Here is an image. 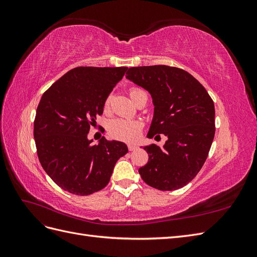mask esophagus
<instances>
[{"label": "esophagus", "mask_w": 257, "mask_h": 257, "mask_svg": "<svg viewBox=\"0 0 257 257\" xmlns=\"http://www.w3.org/2000/svg\"><path fill=\"white\" fill-rule=\"evenodd\" d=\"M137 149V147L134 145H128V150L130 151H135Z\"/></svg>", "instance_id": "1"}]
</instances>
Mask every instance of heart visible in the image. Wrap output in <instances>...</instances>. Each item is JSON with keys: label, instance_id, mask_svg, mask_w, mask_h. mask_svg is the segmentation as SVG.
<instances>
[{"label": "heart", "instance_id": "1", "mask_svg": "<svg viewBox=\"0 0 257 257\" xmlns=\"http://www.w3.org/2000/svg\"><path fill=\"white\" fill-rule=\"evenodd\" d=\"M144 93L143 90L139 89H132L131 90V98L133 99L137 95ZM111 95H108L104 108L107 109L109 107ZM107 131L109 135L115 139H119V141L124 142H133L139 136V133L142 131V124L137 121H132V120H125V119H112L109 121L107 125Z\"/></svg>", "mask_w": 257, "mask_h": 257}]
</instances>
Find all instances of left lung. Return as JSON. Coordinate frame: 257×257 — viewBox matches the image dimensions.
Here are the masks:
<instances>
[{
  "mask_svg": "<svg viewBox=\"0 0 257 257\" xmlns=\"http://www.w3.org/2000/svg\"><path fill=\"white\" fill-rule=\"evenodd\" d=\"M126 78L152 97L154 111L147 136L167 137L163 147H144L149 161L138 169L139 175L161 191L183 188L198 174L211 148L215 133L213 100L203 84L181 68L131 67Z\"/></svg>",
  "mask_w": 257,
  "mask_h": 257,
  "instance_id": "8db88e82",
  "label": "left lung"
}]
</instances>
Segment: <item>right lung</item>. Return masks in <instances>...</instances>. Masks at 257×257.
<instances>
[{
	"mask_svg": "<svg viewBox=\"0 0 257 257\" xmlns=\"http://www.w3.org/2000/svg\"><path fill=\"white\" fill-rule=\"evenodd\" d=\"M127 67L81 66L46 91L36 109L34 139L44 170L60 188L76 195L104 189L127 146L103 137L88 139L91 125Z\"/></svg>",
	"mask_w": 257,
	"mask_h": 257,
	"instance_id": "right-lung-1",
	"label": "right lung"
}]
</instances>
